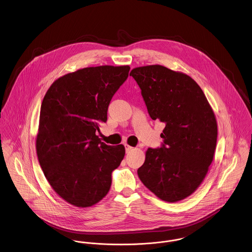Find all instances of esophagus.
<instances>
[{
  "label": "esophagus",
  "instance_id": "1",
  "mask_svg": "<svg viewBox=\"0 0 252 252\" xmlns=\"http://www.w3.org/2000/svg\"><path fill=\"white\" fill-rule=\"evenodd\" d=\"M125 146H126V153L129 152V151H131L132 149H133V147L129 146L128 144H125Z\"/></svg>",
  "mask_w": 252,
  "mask_h": 252
}]
</instances>
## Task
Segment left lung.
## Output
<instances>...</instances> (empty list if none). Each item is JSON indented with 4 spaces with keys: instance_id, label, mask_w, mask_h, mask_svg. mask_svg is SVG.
I'll use <instances>...</instances> for the list:
<instances>
[{
    "instance_id": "obj_1",
    "label": "left lung",
    "mask_w": 252,
    "mask_h": 252,
    "mask_svg": "<svg viewBox=\"0 0 252 252\" xmlns=\"http://www.w3.org/2000/svg\"><path fill=\"white\" fill-rule=\"evenodd\" d=\"M152 120L165 125L163 144L148 148L138 176L158 198L178 202L194 192L211 165L217 123L203 91L189 75L161 65L133 69Z\"/></svg>"
}]
</instances>
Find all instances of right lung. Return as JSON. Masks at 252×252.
Returning <instances> with one entry per match:
<instances>
[{"label":"right lung","instance_id":"1","mask_svg":"<svg viewBox=\"0 0 252 252\" xmlns=\"http://www.w3.org/2000/svg\"><path fill=\"white\" fill-rule=\"evenodd\" d=\"M130 67L98 66L57 79L43 98L36 135L37 158L54 191L68 203L88 208L108 193L111 173L125 157L95 134L106 123L112 96Z\"/></svg>","mask_w":252,"mask_h":252}]
</instances>
